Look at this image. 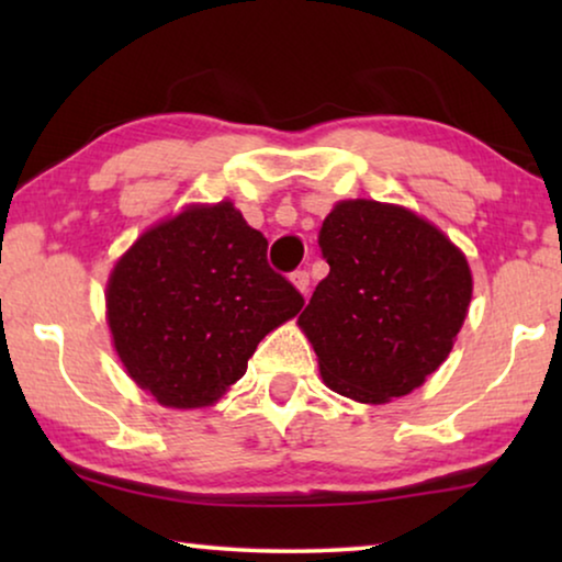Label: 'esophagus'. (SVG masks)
I'll list each match as a JSON object with an SVG mask.
<instances>
[{
    "mask_svg": "<svg viewBox=\"0 0 562 562\" xmlns=\"http://www.w3.org/2000/svg\"><path fill=\"white\" fill-rule=\"evenodd\" d=\"M291 283L302 291V294H306L310 291V271H304V268H299V271L291 273Z\"/></svg>",
    "mask_w": 562,
    "mask_h": 562,
    "instance_id": "esophagus-1",
    "label": "esophagus"
}]
</instances>
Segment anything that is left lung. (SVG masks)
<instances>
[{
    "mask_svg": "<svg viewBox=\"0 0 562 562\" xmlns=\"http://www.w3.org/2000/svg\"><path fill=\"white\" fill-rule=\"evenodd\" d=\"M329 263L299 317L319 373L363 404L406 396L442 366L471 304L463 252L402 206L340 202L319 229Z\"/></svg>",
    "mask_w": 562,
    "mask_h": 562,
    "instance_id": "1",
    "label": "left lung"
}]
</instances>
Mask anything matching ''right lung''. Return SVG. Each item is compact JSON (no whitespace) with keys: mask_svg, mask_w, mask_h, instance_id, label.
<instances>
[{"mask_svg":"<svg viewBox=\"0 0 562 562\" xmlns=\"http://www.w3.org/2000/svg\"><path fill=\"white\" fill-rule=\"evenodd\" d=\"M268 240L229 202L160 222L114 266L106 317L137 386L164 406L217 402L304 296L268 266Z\"/></svg>","mask_w":562,"mask_h":562,"instance_id":"add662e5","label":"right lung"}]
</instances>
